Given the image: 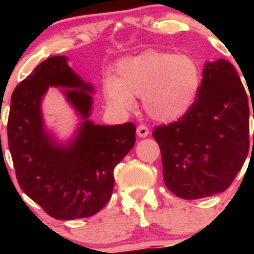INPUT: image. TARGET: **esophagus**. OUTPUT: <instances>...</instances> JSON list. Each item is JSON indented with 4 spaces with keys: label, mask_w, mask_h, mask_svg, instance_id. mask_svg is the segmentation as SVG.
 Segmentation results:
<instances>
[{
    "label": "esophagus",
    "mask_w": 254,
    "mask_h": 254,
    "mask_svg": "<svg viewBox=\"0 0 254 254\" xmlns=\"http://www.w3.org/2000/svg\"><path fill=\"white\" fill-rule=\"evenodd\" d=\"M136 134L139 137H146L150 134V130H148V127L146 125H139L136 129Z\"/></svg>",
    "instance_id": "esophagus-1"
}]
</instances>
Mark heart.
<instances>
[{
  "mask_svg": "<svg viewBox=\"0 0 254 254\" xmlns=\"http://www.w3.org/2000/svg\"><path fill=\"white\" fill-rule=\"evenodd\" d=\"M200 87V67L191 56L160 50L123 59L115 67V77L104 81V92L113 107L132 112L135 98L142 97L146 114L163 124L186 117L195 104Z\"/></svg>",
  "mask_w": 254,
  "mask_h": 254,
  "instance_id": "obj_1",
  "label": "heart"
}]
</instances>
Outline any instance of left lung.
Returning <instances> with one entry per match:
<instances>
[{"label": "left lung", "instance_id": "8db88e82", "mask_svg": "<svg viewBox=\"0 0 254 254\" xmlns=\"http://www.w3.org/2000/svg\"><path fill=\"white\" fill-rule=\"evenodd\" d=\"M248 134V98L236 68L224 59L205 63L190 112L152 132L166 187L188 200L225 191L247 157Z\"/></svg>", "mask_w": 254, "mask_h": 254}]
</instances>
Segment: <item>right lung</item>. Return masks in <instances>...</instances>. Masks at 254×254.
Here are the masks:
<instances>
[{"label":"right lung","instance_id":"obj_1","mask_svg":"<svg viewBox=\"0 0 254 254\" xmlns=\"http://www.w3.org/2000/svg\"><path fill=\"white\" fill-rule=\"evenodd\" d=\"M49 86L63 88L79 115L74 136L59 142L45 127L41 102ZM67 65L66 56H51L14 88L7 134L20 189L58 220L97 214L112 196L115 166L135 145L136 127L94 124L91 93Z\"/></svg>","mask_w":254,"mask_h":254}]
</instances>
